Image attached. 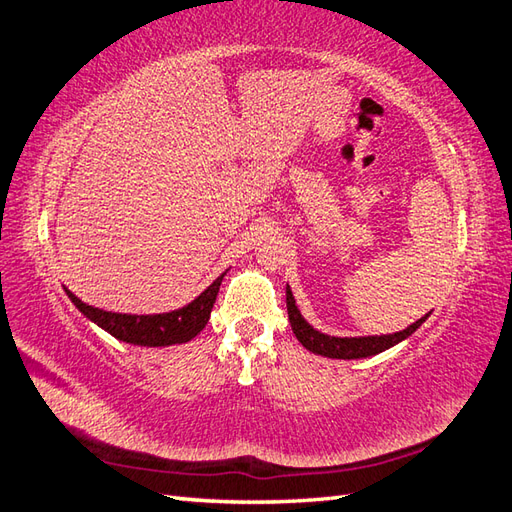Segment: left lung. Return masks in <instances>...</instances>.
Masks as SVG:
<instances>
[{
  "instance_id": "1",
  "label": "left lung",
  "mask_w": 512,
  "mask_h": 512,
  "mask_svg": "<svg viewBox=\"0 0 512 512\" xmlns=\"http://www.w3.org/2000/svg\"><path fill=\"white\" fill-rule=\"evenodd\" d=\"M287 311H289V322L295 337H298V342L306 348L315 352V355H322V357H331V359H363V357H372V355H379V352L388 350L392 346H396L403 339L410 337L416 328L423 324L429 313L425 317H420L418 322L410 324L405 328V331L399 333H392V335H368V337H331V335H324L313 328L309 322L304 320L302 313L298 311V306H295L293 300V293L287 287Z\"/></svg>"
}]
</instances>
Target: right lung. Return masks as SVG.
<instances>
[{
	"instance_id": "add662e5",
	"label": "right lung",
	"mask_w": 512,
	"mask_h": 512,
	"mask_svg": "<svg viewBox=\"0 0 512 512\" xmlns=\"http://www.w3.org/2000/svg\"><path fill=\"white\" fill-rule=\"evenodd\" d=\"M223 276L225 274H221L190 304L181 306L177 311L155 313V315H129V313L102 311V309H96V306L85 304L81 298H76L70 289H65V293L67 298L74 302L76 309L87 317V320H92L96 326L102 328V331H107L109 335L120 339V342L157 348V346L186 344L206 328Z\"/></svg>"
}]
</instances>
